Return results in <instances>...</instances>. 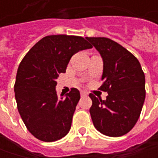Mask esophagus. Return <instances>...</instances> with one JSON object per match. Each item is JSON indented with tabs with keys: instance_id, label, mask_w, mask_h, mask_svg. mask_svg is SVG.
I'll use <instances>...</instances> for the list:
<instances>
[{
	"instance_id": "esophagus-1",
	"label": "esophagus",
	"mask_w": 158,
	"mask_h": 158,
	"mask_svg": "<svg viewBox=\"0 0 158 158\" xmlns=\"http://www.w3.org/2000/svg\"><path fill=\"white\" fill-rule=\"evenodd\" d=\"M87 92H85V91H81V96L82 97H86L87 96Z\"/></svg>"
}]
</instances>
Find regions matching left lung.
<instances>
[{
    "label": "left lung",
    "mask_w": 158,
    "mask_h": 158,
    "mask_svg": "<svg viewBox=\"0 0 158 158\" xmlns=\"http://www.w3.org/2000/svg\"><path fill=\"white\" fill-rule=\"evenodd\" d=\"M104 62L99 89L106 100L89 94V113L97 130L107 136L124 135L136 124L145 100V76L136 57L107 38H86Z\"/></svg>",
    "instance_id": "8db88e82"
}]
</instances>
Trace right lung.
I'll use <instances>...</instances> for the list:
<instances>
[{
    "label": "right lung",
    "instance_id": "add662e5",
    "mask_svg": "<svg viewBox=\"0 0 158 158\" xmlns=\"http://www.w3.org/2000/svg\"><path fill=\"white\" fill-rule=\"evenodd\" d=\"M92 48L79 36L51 35L40 40L26 53L15 77L17 109L29 132L43 142H55L70 130L80 92L72 88L58 97L56 79L65 73L71 57Z\"/></svg>",
    "mask_w": 158,
    "mask_h": 158
}]
</instances>
